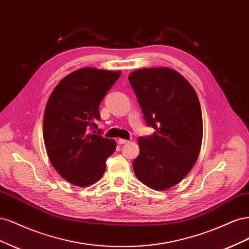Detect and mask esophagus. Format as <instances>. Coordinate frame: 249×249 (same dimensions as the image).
<instances>
[{
  "instance_id": "obj_1",
  "label": "esophagus",
  "mask_w": 249,
  "mask_h": 249,
  "mask_svg": "<svg viewBox=\"0 0 249 249\" xmlns=\"http://www.w3.org/2000/svg\"><path fill=\"white\" fill-rule=\"evenodd\" d=\"M127 142H129V140L122 139V138L118 139V143H119V144H125V143H127Z\"/></svg>"
}]
</instances>
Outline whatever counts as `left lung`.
Returning <instances> with one entry per match:
<instances>
[{"label": "left lung", "instance_id": "8db88e82", "mask_svg": "<svg viewBox=\"0 0 249 249\" xmlns=\"http://www.w3.org/2000/svg\"><path fill=\"white\" fill-rule=\"evenodd\" d=\"M130 84L147 125L157 132L138 139L133 162L137 178L154 190L176 186L196 162L202 141V114L195 90L169 67L134 71Z\"/></svg>", "mask_w": 249, "mask_h": 249}]
</instances>
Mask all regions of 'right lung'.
Listing matches in <instances>:
<instances>
[{"label": "right lung", "instance_id": "add662e5", "mask_svg": "<svg viewBox=\"0 0 249 249\" xmlns=\"http://www.w3.org/2000/svg\"><path fill=\"white\" fill-rule=\"evenodd\" d=\"M120 74L84 67L64 77L49 97L44 145L53 167L73 185L88 187L101 179L107 158L116 148L114 140L96 133V122L102 100Z\"/></svg>", "mask_w": 249, "mask_h": 249}]
</instances>
